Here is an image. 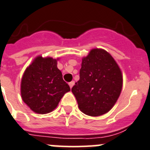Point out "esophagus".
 Masks as SVG:
<instances>
[{"label":"esophagus","mask_w":150,"mask_h":150,"mask_svg":"<svg viewBox=\"0 0 150 150\" xmlns=\"http://www.w3.org/2000/svg\"><path fill=\"white\" fill-rule=\"evenodd\" d=\"M74 84H75V81H71V82H69V87H70L71 89H72V86H74Z\"/></svg>","instance_id":"1"}]
</instances>
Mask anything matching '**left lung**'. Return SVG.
Instances as JSON below:
<instances>
[{
    "mask_svg": "<svg viewBox=\"0 0 150 150\" xmlns=\"http://www.w3.org/2000/svg\"><path fill=\"white\" fill-rule=\"evenodd\" d=\"M122 86V72L115 60L106 50L94 48L82 58L80 79L72 92L79 110L96 117L114 107Z\"/></svg>",
    "mask_w": 150,
    "mask_h": 150,
    "instance_id": "left-lung-1",
    "label": "left lung"
}]
</instances>
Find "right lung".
I'll return each mask as SVG.
<instances>
[{"label":"right lung","instance_id":"right-lung-1","mask_svg":"<svg viewBox=\"0 0 150 150\" xmlns=\"http://www.w3.org/2000/svg\"><path fill=\"white\" fill-rule=\"evenodd\" d=\"M59 59L38 55L23 72L21 82L22 100L34 112H51L64 94L70 91L57 67Z\"/></svg>","mask_w":150,"mask_h":150}]
</instances>
